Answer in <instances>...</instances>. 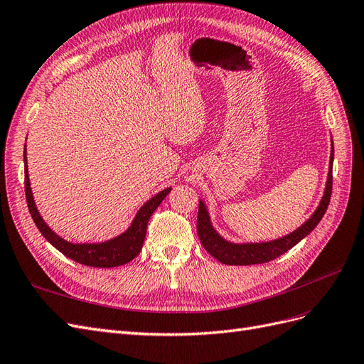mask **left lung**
<instances>
[{"instance_id": "8db88e82", "label": "left lung", "mask_w": 364, "mask_h": 364, "mask_svg": "<svg viewBox=\"0 0 364 364\" xmlns=\"http://www.w3.org/2000/svg\"><path fill=\"white\" fill-rule=\"evenodd\" d=\"M333 161H334V146L331 138V156H329V170L325 191L321 199V203L316 208L311 217L306 220L304 225L289 235L272 241H262V243H232V241L225 240L214 229L211 223V217L206 209L203 200L199 202V215H197V235L200 238L202 246L211 253V255L228 266H252V264L269 262L274 258L281 257L282 253L290 250L296 246L302 238H305L311 230L321 222L326 208L329 205L333 191Z\"/></svg>"}]
</instances>
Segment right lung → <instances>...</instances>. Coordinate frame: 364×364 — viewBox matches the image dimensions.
Instances as JSON below:
<instances>
[{
    "label": "right lung",
    "instance_id": "right-lung-1",
    "mask_svg": "<svg viewBox=\"0 0 364 364\" xmlns=\"http://www.w3.org/2000/svg\"><path fill=\"white\" fill-rule=\"evenodd\" d=\"M27 149L24 146V168H26V197L28 211L31 214L33 222L38 226L39 232L43 235L50 245H53L59 252H62L65 257L71 258L75 262H80L83 266L90 267H118L123 264L134 259L142 249L144 243L146 232H147V223L155 209L162 203V200L167 197L171 188H165L159 191L155 197H151L144 205L139 208L134 222L124 230L123 234L114 237L103 243H70V241L63 240L58 235L54 230L43 222L41 217L35 199H33V193L30 188V179H28V170H27Z\"/></svg>",
    "mask_w": 364,
    "mask_h": 364
}]
</instances>
